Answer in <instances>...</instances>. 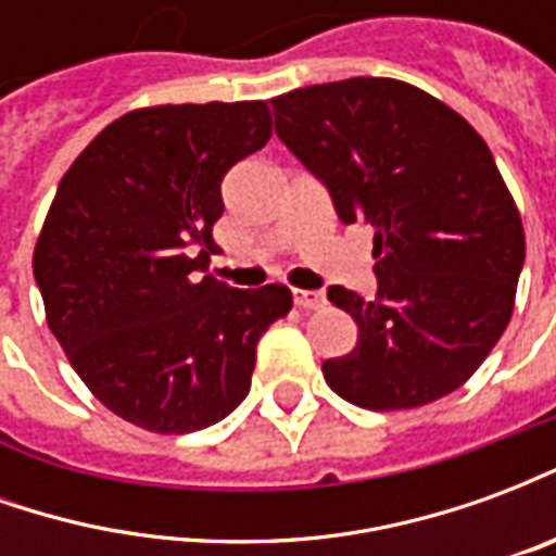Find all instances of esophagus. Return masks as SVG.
Returning <instances> with one entry per match:
<instances>
[{"label":"esophagus","mask_w":556,"mask_h":556,"mask_svg":"<svg viewBox=\"0 0 556 556\" xmlns=\"http://www.w3.org/2000/svg\"><path fill=\"white\" fill-rule=\"evenodd\" d=\"M294 306H301V309H318V306H325V294L321 291L294 289Z\"/></svg>","instance_id":"obj_1"}]
</instances>
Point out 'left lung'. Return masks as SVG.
<instances>
[{
    "instance_id": "8db88e82",
    "label": "left lung",
    "mask_w": 556,
    "mask_h": 556,
    "mask_svg": "<svg viewBox=\"0 0 556 556\" xmlns=\"http://www.w3.org/2000/svg\"><path fill=\"white\" fill-rule=\"evenodd\" d=\"M277 137L325 184L339 219L375 229L372 301L330 286L357 345L325 361L369 410L429 405L477 372L513 318L525 229L485 139L446 103L387 77L274 98Z\"/></svg>"
}]
</instances>
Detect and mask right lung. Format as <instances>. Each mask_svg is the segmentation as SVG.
Masks as SVG:
<instances>
[{
  "mask_svg": "<svg viewBox=\"0 0 556 556\" xmlns=\"http://www.w3.org/2000/svg\"><path fill=\"white\" fill-rule=\"evenodd\" d=\"M270 139L265 101L148 106L74 160L35 243L47 325L83 384L139 429L214 426L250 393L286 286L214 279L219 184Z\"/></svg>",
  "mask_w": 556,
  "mask_h": 556,
  "instance_id": "right-lung-1",
  "label": "right lung"
}]
</instances>
